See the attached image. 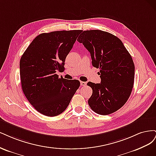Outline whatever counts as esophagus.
I'll list each match as a JSON object with an SVG mask.
<instances>
[{
    "label": "esophagus",
    "mask_w": 156,
    "mask_h": 156,
    "mask_svg": "<svg viewBox=\"0 0 156 156\" xmlns=\"http://www.w3.org/2000/svg\"><path fill=\"white\" fill-rule=\"evenodd\" d=\"M80 84H81V85H82V86H85V85H87V82H80Z\"/></svg>",
    "instance_id": "esophagus-1"
}]
</instances>
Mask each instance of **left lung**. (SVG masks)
Wrapping results in <instances>:
<instances>
[{
    "label": "left lung",
    "instance_id": "obj_1",
    "mask_svg": "<svg viewBox=\"0 0 156 156\" xmlns=\"http://www.w3.org/2000/svg\"><path fill=\"white\" fill-rule=\"evenodd\" d=\"M77 41L91 54L93 66L100 69L101 83H87L93 89L90 108L102 115L115 112L127 102L133 87L131 55L117 37L99 30L83 31Z\"/></svg>",
    "mask_w": 156,
    "mask_h": 156
}]
</instances>
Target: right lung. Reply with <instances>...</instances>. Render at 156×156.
<instances>
[{
    "label": "right lung",
    "mask_w": 156,
    "mask_h": 156,
    "mask_svg": "<svg viewBox=\"0 0 156 156\" xmlns=\"http://www.w3.org/2000/svg\"><path fill=\"white\" fill-rule=\"evenodd\" d=\"M82 32L55 31L39 34L20 60V77L25 97L37 112L48 117L63 113L79 88L77 80L59 78L65 60Z\"/></svg>",
    "instance_id": "right-lung-1"
}]
</instances>
